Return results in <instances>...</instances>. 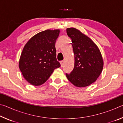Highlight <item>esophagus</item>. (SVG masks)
I'll return each instance as SVG.
<instances>
[{
	"label": "esophagus",
	"mask_w": 123,
	"mask_h": 123,
	"mask_svg": "<svg viewBox=\"0 0 123 123\" xmlns=\"http://www.w3.org/2000/svg\"><path fill=\"white\" fill-rule=\"evenodd\" d=\"M60 63H61V67H63V64H64V61H61V62H60Z\"/></svg>",
	"instance_id": "1"
}]
</instances>
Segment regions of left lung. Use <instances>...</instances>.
Listing matches in <instances>:
<instances>
[{
	"instance_id": "left-lung-1",
	"label": "left lung",
	"mask_w": 123,
	"mask_h": 123,
	"mask_svg": "<svg viewBox=\"0 0 123 123\" xmlns=\"http://www.w3.org/2000/svg\"><path fill=\"white\" fill-rule=\"evenodd\" d=\"M66 30L72 39L75 62L73 70L66 75L74 86H88L97 80L103 70L101 53L94 42L80 30L74 28Z\"/></svg>"
}]
</instances>
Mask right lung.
Returning a JSON list of instances; mask_svg holds the SVG:
<instances>
[{"label": "right lung", "mask_w": 123, "mask_h": 123, "mask_svg": "<svg viewBox=\"0 0 123 123\" xmlns=\"http://www.w3.org/2000/svg\"><path fill=\"white\" fill-rule=\"evenodd\" d=\"M60 30H47L32 37L25 45L19 61V68L30 84H44L54 70L61 65L56 59L55 43Z\"/></svg>", "instance_id": "add662e5"}]
</instances>
